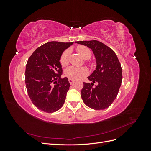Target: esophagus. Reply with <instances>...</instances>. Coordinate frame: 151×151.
<instances>
[{
  "mask_svg": "<svg viewBox=\"0 0 151 151\" xmlns=\"http://www.w3.org/2000/svg\"><path fill=\"white\" fill-rule=\"evenodd\" d=\"M68 81H69V83H70V84H73V83H74V80H73V79H68Z\"/></svg>",
  "mask_w": 151,
  "mask_h": 151,
  "instance_id": "1",
  "label": "esophagus"
}]
</instances>
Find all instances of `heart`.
Instances as JSON below:
<instances>
[{
  "label": "heart",
  "instance_id": "obj_1",
  "mask_svg": "<svg viewBox=\"0 0 151 151\" xmlns=\"http://www.w3.org/2000/svg\"><path fill=\"white\" fill-rule=\"evenodd\" d=\"M76 51L78 52L80 55L84 58L86 60L89 59L91 57V53L90 50L83 45H79L76 48ZM70 53L69 49H67L63 52L62 53L60 62L61 65L65 67L68 65V58ZM88 74V71L85 67H69L66 68L65 70V75L68 78L71 79H79L82 77L86 76Z\"/></svg>",
  "mask_w": 151,
  "mask_h": 151
}]
</instances>
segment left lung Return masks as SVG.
Returning a JSON list of instances; mask_svg holds the SVG:
<instances>
[{
	"instance_id": "left-lung-1",
	"label": "left lung",
	"mask_w": 151,
	"mask_h": 151,
	"mask_svg": "<svg viewBox=\"0 0 151 151\" xmlns=\"http://www.w3.org/2000/svg\"><path fill=\"white\" fill-rule=\"evenodd\" d=\"M76 43L92 49L96 59V69L83 83L81 98L88 107L101 110L108 108L117 96L122 81V68L113 50L97 40ZM96 85H94V83Z\"/></svg>"
}]
</instances>
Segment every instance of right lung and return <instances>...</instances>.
<instances>
[{
  "mask_svg": "<svg viewBox=\"0 0 151 151\" xmlns=\"http://www.w3.org/2000/svg\"><path fill=\"white\" fill-rule=\"evenodd\" d=\"M72 44L46 43L36 48L27 62L25 83L28 96L35 106L44 112L56 111L65 102L70 84L67 77H60L63 70L60 58Z\"/></svg>",
  "mask_w": 151,
  "mask_h": 151,
  "instance_id": "obj_1",
  "label": "right lung"
}]
</instances>
